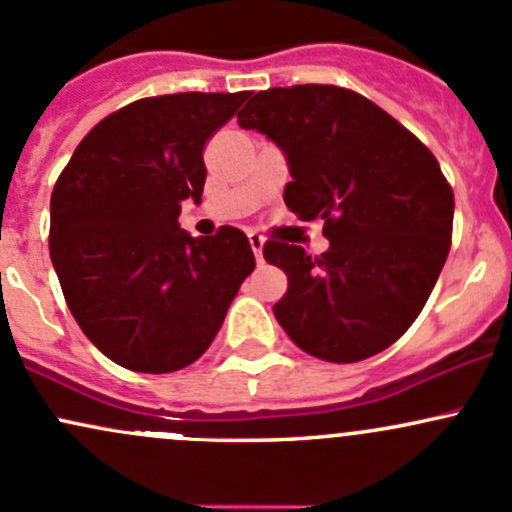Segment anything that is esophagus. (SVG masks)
<instances>
[{"label":"esophagus","instance_id":"34e87169","mask_svg":"<svg viewBox=\"0 0 512 512\" xmlns=\"http://www.w3.org/2000/svg\"><path fill=\"white\" fill-rule=\"evenodd\" d=\"M263 241H266V239H263L261 234H256V231H251V234H249V244H251V249H254L258 263L263 261Z\"/></svg>","mask_w":512,"mask_h":512}]
</instances>
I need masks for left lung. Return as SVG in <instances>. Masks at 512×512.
Listing matches in <instances>:
<instances>
[{"label": "left lung", "mask_w": 512, "mask_h": 512, "mask_svg": "<svg viewBox=\"0 0 512 512\" xmlns=\"http://www.w3.org/2000/svg\"><path fill=\"white\" fill-rule=\"evenodd\" d=\"M288 157L283 202L323 219L330 249L308 256L268 239L263 258L288 291L273 315L325 362L387 350L419 318L451 249L453 189L429 147L355 91L325 83L268 88L239 113Z\"/></svg>", "instance_id": "left-lung-1"}]
</instances>
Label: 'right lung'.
<instances>
[{"label": "right lung", "instance_id": "add662e5", "mask_svg": "<svg viewBox=\"0 0 512 512\" xmlns=\"http://www.w3.org/2000/svg\"><path fill=\"white\" fill-rule=\"evenodd\" d=\"M249 93L140 98L78 142L51 192L49 254L63 298L115 365L165 374L217 337L256 258L236 226L192 239L182 202L202 199L204 145Z\"/></svg>", "mask_w": 512, "mask_h": 512}]
</instances>
